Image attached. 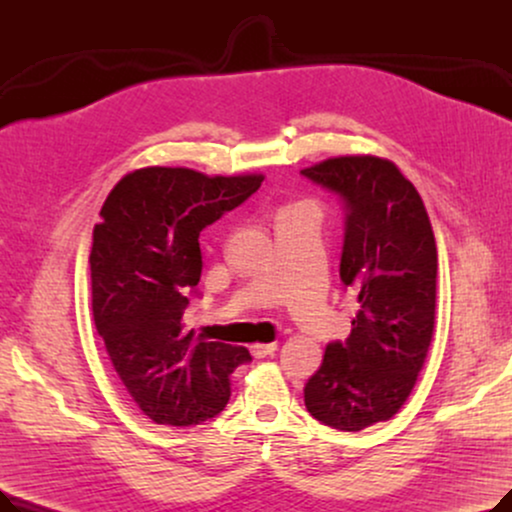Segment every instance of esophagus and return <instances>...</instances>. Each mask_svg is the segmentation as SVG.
Masks as SVG:
<instances>
[{
	"instance_id": "1",
	"label": "esophagus",
	"mask_w": 512,
	"mask_h": 512,
	"mask_svg": "<svg viewBox=\"0 0 512 512\" xmlns=\"http://www.w3.org/2000/svg\"><path fill=\"white\" fill-rule=\"evenodd\" d=\"M278 351V344L276 342H270V344H251V353L255 359H263L267 355H274Z\"/></svg>"
}]
</instances>
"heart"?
<instances>
[{"mask_svg":"<svg viewBox=\"0 0 512 512\" xmlns=\"http://www.w3.org/2000/svg\"><path fill=\"white\" fill-rule=\"evenodd\" d=\"M311 205H307V203H294V205H286V207H282L280 209V213L278 215H284V213H292V211H299V209H309Z\"/></svg>","mask_w":512,"mask_h":512,"instance_id":"heart-1","label":"heart"}]
</instances>
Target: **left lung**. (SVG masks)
Segmentation results:
<instances>
[{
  "mask_svg": "<svg viewBox=\"0 0 512 512\" xmlns=\"http://www.w3.org/2000/svg\"><path fill=\"white\" fill-rule=\"evenodd\" d=\"M346 209L340 280L359 311L344 342L326 346L305 407L340 432L388 421L409 398L436 319L438 251L417 188L388 159L332 157L301 170Z\"/></svg>",
  "mask_w": 512,
  "mask_h": 512,
  "instance_id": "obj_1",
  "label": "left lung"
}]
</instances>
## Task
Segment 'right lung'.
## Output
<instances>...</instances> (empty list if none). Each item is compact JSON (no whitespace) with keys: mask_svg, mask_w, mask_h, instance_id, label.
<instances>
[{"mask_svg":"<svg viewBox=\"0 0 512 512\" xmlns=\"http://www.w3.org/2000/svg\"><path fill=\"white\" fill-rule=\"evenodd\" d=\"M261 182L153 166L126 174L101 207L89 257L95 328L128 394L159 425L218 415L230 373L251 361L245 346L195 336L182 315L201 280V230Z\"/></svg>","mask_w":512,"mask_h":512,"instance_id":"right-lung-1","label":"right lung"}]
</instances>
